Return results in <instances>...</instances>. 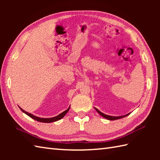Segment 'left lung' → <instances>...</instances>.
Masks as SVG:
<instances>
[{
    "instance_id": "1",
    "label": "left lung",
    "mask_w": 160,
    "mask_h": 160,
    "mask_svg": "<svg viewBox=\"0 0 160 160\" xmlns=\"http://www.w3.org/2000/svg\"><path fill=\"white\" fill-rule=\"evenodd\" d=\"M95 109H96L97 111V112L98 113H99L100 115H102V116L104 117V118L107 119V120H118V119H120V118H124L126 116H127V115H128L130 113H128L127 115H122V116H111V115H106L104 114L103 113H102V112H100L99 110L97 109L96 108H95Z\"/></svg>"
}]
</instances>
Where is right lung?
Returning <instances> with one entry per match:
<instances>
[{
	"label": "right lung",
	"instance_id": "1",
	"mask_svg": "<svg viewBox=\"0 0 160 160\" xmlns=\"http://www.w3.org/2000/svg\"><path fill=\"white\" fill-rule=\"evenodd\" d=\"M19 108H20V109L23 112V113H25L26 115H28V116H29L30 118H32V119H33V120H35L36 121H38V122H44V123H50V122H56V121H58V120H60V119H62L64 116V115L67 114V112L69 111V108H70V107L68 108L66 111H63L62 113H61L58 115H57V116L53 117V118H42L36 117V116H35V115H32L31 113H28V112L25 111H24L22 108H21L20 107H19Z\"/></svg>",
	"mask_w": 160,
	"mask_h": 160
}]
</instances>
